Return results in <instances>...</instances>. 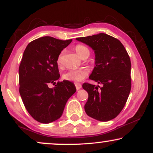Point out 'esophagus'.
<instances>
[{
    "instance_id": "34e87169",
    "label": "esophagus",
    "mask_w": 153,
    "mask_h": 153,
    "mask_svg": "<svg viewBox=\"0 0 153 153\" xmlns=\"http://www.w3.org/2000/svg\"><path fill=\"white\" fill-rule=\"evenodd\" d=\"M75 88H76L77 90H79V89L81 88V87H82L81 84H80V83H78V82H75Z\"/></svg>"
}]
</instances>
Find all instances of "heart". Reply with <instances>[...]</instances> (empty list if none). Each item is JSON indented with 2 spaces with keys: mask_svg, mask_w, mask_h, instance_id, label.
Listing matches in <instances>:
<instances>
[{
  "mask_svg": "<svg viewBox=\"0 0 153 153\" xmlns=\"http://www.w3.org/2000/svg\"><path fill=\"white\" fill-rule=\"evenodd\" d=\"M75 50L77 52V54L82 58L85 56L89 55V54H90V51H89L88 48L85 47V45H80V44H78L75 47ZM63 54H64V52L62 51L57 57V64L59 67H62L63 65ZM89 72H90L89 69L86 68L69 70V71L63 73L62 78L64 80H68V81H73L75 82H80L86 78L88 75L89 74Z\"/></svg>",
  "mask_w": 153,
  "mask_h": 153,
  "instance_id": "b5f03b06",
  "label": "heart"
}]
</instances>
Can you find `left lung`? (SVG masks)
Segmentation results:
<instances>
[{
  "mask_svg": "<svg viewBox=\"0 0 153 153\" xmlns=\"http://www.w3.org/2000/svg\"><path fill=\"white\" fill-rule=\"evenodd\" d=\"M76 39L95 51L96 66L89 78L103 85L99 90V85L82 84L88 94L85 113L101 122L114 119L125 106L131 91L129 54L119 39L103 33Z\"/></svg>",
  "mask_w": 153,
  "mask_h": 153,
  "instance_id": "8db88e82",
  "label": "left lung"
}]
</instances>
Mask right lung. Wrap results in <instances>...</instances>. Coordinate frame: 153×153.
<instances>
[{
    "mask_svg": "<svg viewBox=\"0 0 153 153\" xmlns=\"http://www.w3.org/2000/svg\"><path fill=\"white\" fill-rule=\"evenodd\" d=\"M73 39L43 36L31 42L24 50L19 68V93L26 109L35 120L47 124L58 119L76 88L73 82L58 81L57 57Z\"/></svg>",
    "mask_w": 153,
    "mask_h": 153,
    "instance_id": "1",
    "label": "right lung"
}]
</instances>
